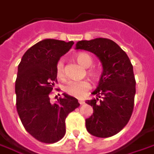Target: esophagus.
<instances>
[{
  "instance_id": "34e87169",
  "label": "esophagus",
  "mask_w": 154,
  "mask_h": 154,
  "mask_svg": "<svg viewBox=\"0 0 154 154\" xmlns=\"http://www.w3.org/2000/svg\"><path fill=\"white\" fill-rule=\"evenodd\" d=\"M85 103V102H84V101H83V100H79V103H80V104H83V103Z\"/></svg>"
}]
</instances>
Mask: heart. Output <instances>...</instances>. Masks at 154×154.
<instances>
[{"instance_id": "obj_1", "label": "heart", "mask_w": 154, "mask_h": 154, "mask_svg": "<svg viewBox=\"0 0 154 154\" xmlns=\"http://www.w3.org/2000/svg\"><path fill=\"white\" fill-rule=\"evenodd\" d=\"M76 60L83 67H89L93 63L92 57L87 53H78L76 55ZM63 62L62 60H60L56 65L57 75L59 77H61L63 75ZM88 72L92 78H94V79L99 76L98 72L94 69L88 70ZM89 88H90V85L88 81H71L65 86V91L72 96L77 97V98H82L86 94L87 91L89 89Z\"/></svg>"}]
</instances>
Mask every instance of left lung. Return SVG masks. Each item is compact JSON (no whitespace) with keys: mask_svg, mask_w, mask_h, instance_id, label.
<instances>
[{"mask_svg":"<svg viewBox=\"0 0 154 154\" xmlns=\"http://www.w3.org/2000/svg\"><path fill=\"white\" fill-rule=\"evenodd\" d=\"M76 49L94 53L103 66L98 88L93 92L97 98L86 102L94 109L93 115L86 119V128L97 137H112L125 127L133 111V66L125 51L109 38L81 40Z\"/></svg>","mask_w":154,"mask_h":154,"instance_id":"8db88e82","label":"left lung"}]
</instances>
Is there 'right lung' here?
I'll return each mask as SVG.
<instances>
[{
    "instance_id": "right-lung-1",
    "label": "right lung",
    "mask_w": 154,
    "mask_h": 154,
    "mask_svg": "<svg viewBox=\"0 0 154 154\" xmlns=\"http://www.w3.org/2000/svg\"><path fill=\"white\" fill-rule=\"evenodd\" d=\"M74 42L46 38L29 48L17 68V110L25 130L38 141L54 143L66 134V118L80 103L66 94L51 103L50 94L57 82L56 65Z\"/></svg>"
}]
</instances>
